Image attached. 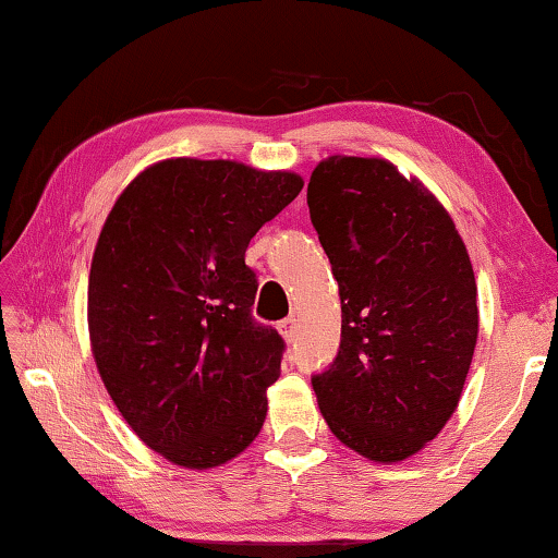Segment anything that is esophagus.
I'll list each match as a JSON object with an SVG mask.
<instances>
[{"label": "esophagus", "instance_id": "1", "mask_svg": "<svg viewBox=\"0 0 558 558\" xmlns=\"http://www.w3.org/2000/svg\"><path fill=\"white\" fill-rule=\"evenodd\" d=\"M278 332L282 335V339H286L288 344L295 342V337H298V323H295V317L282 319V323L278 325Z\"/></svg>", "mask_w": 558, "mask_h": 558}]
</instances>
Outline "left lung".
Segmentation results:
<instances>
[{"label":"left lung","instance_id":"1","mask_svg":"<svg viewBox=\"0 0 558 558\" xmlns=\"http://www.w3.org/2000/svg\"><path fill=\"white\" fill-rule=\"evenodd\" d=\"M307 206L342 300L335 364L313 379L319 413L349 450L401 462L460 403L477 344V282L446 206L384 157L332 155Z\"/></svg>","mask_w":558,"mask_h":558}]
</instances>
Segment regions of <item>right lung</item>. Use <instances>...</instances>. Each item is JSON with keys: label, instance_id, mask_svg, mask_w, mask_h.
<instances>
[{"label": "right lung", "instance_id": "add662e5", "mask_svg": "<svg viewBox=\"0 0 558 558\" xmlns=\"http://www.w3.org/2000/svg\"><path fill=\"white\" fill-rule=\"evenodd\" d=\"M302 177L169 157L122 189L88 276L98 374L147 448L186 470L239 458L266 423L282 339L251 317L245 248Z\"/></svg>", "mask_w": 558, "mask_h": 558}]
</instances>
